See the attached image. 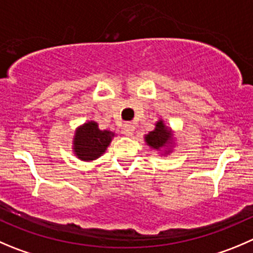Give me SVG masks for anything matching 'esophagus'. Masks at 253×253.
<instances>
[{
  "label": "esophagus",
  "mask_w": 253,
  "mask_h": 253,
  "mask_svg": "<svg viewBox=\"0 0 253 253\" xmlns=\"http://www.w3.org/2000/svg\"><path fill=\"white\" fill-rule=\"evenodd\" d=\"M134 130H135V126H134L131 123H125L123 125V133L126 136H131L134 134Z\"/></svg>",
  "instance_id": "obj_1"
}]
</instances>
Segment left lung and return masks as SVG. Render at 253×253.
<instances>
[{"mask_svg": "<svg viewBox=\"0 0 253 253\" xmlns=\"http://www.w3.org/2000/svg\"><path fill=\"white\" fill-rule=\"evenodd\" d=\"M145 141L150 148L155 150H163V149H171L172 144V133L164 124L163 120H159L155 124V129L145 135ZM170 150H165V154H169Z\"/></svg>", "mask_w": 253, "mask_h": 253, "instance_id": "obj_1", "label": "left lung"}]
</instances>
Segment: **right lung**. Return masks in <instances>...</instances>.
Listing matches in <instances>:
<instances>
[{"label": "right lung", "instance_id": "1", "mask_svg": "<svg viewBox=\"0 0 253 253\" xmlns=\"http://www.w3.org/2000/svg\"><path fill=\"white\" fill-rule=\"evenodd\" d=\"M114 133L100 130L95 122H86L77 128L73 138V151L78 159L92 161L102 156L112 141Z\"/></svg>", "mask_w": 253, "mask_h": 253}]
</instances>
